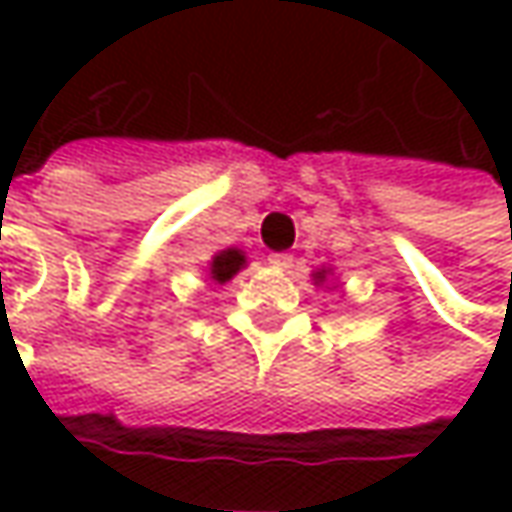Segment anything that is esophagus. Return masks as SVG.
I'll list each match as a JSON object with an SVG mask.
<instances>
[{
    "instance_id": "1",
    "label": "esophagus",
    "mask_w": 512,
    "mask_h": 512,
    "mask_svg": "<svg viewBox=\"0 0 512 512\" xmlns=\"http://www.w3.org/2000/svg\"><path fill=\"white\" fill-rule=\"evenodd\" d=\"M267 262H270V267H276V270H290L293 267V256L290 253H273Z\"/></svg>"
}]
</instances>
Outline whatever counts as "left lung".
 <instances>
[{"label":"left lung","mask_w":512,"mask_h":512,"mask_svg":"<svg viewBox=\"0 0 512 512\" xmlns=\"http://www.w3.org/2000/svg\"><path fill=\"white\" fill-rule=\"evenodd\" d=\"M316 279H322V273H316Z\"/></svg>","instance_id":"left-lung-1"}]
</instances>
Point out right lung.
<instances>
[{"instance_id":"obj_1","label":"right lung","mask_w":512,"mask_h":512,"mask_svg":"<svg viewBox=\"0 0 512 512\" xmlns=\"http://www.w3.org/2000/svg\"><path fill=\"white\" fill-rule=\"evenodd\" d=\"M245 265V256L239 250H222L219 256H213L210 262V279L213 282H227L233 273H239V267Z\"/></svg>"}]
</instances>
